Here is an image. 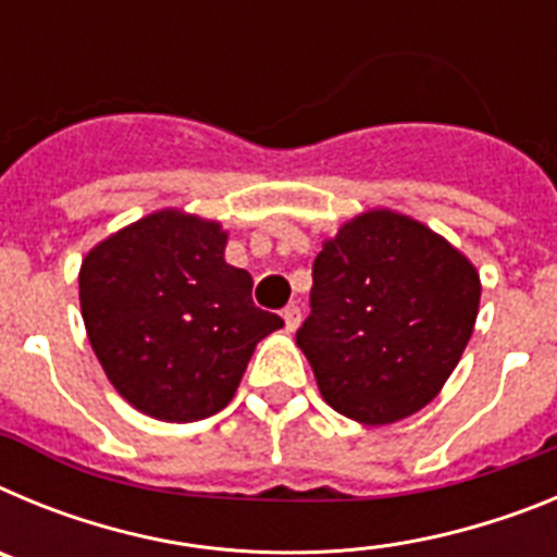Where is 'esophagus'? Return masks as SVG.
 <instances>
[{"label": "esophagus", "mask_w": 557, "mask_h": 557, "mask_svg": "<svg viewBox=\"0 0 557 557\" xmlns=\"http://www.w3.org/2000/svg\"><path fill=\"white\" fill-rule=\"evenodd\" d=\"M284 323H287V332H295V329L301 326V309L295 307V304L284 309Z\"/></svg>", "instance_id": "esophagus-1"}]
</instances>
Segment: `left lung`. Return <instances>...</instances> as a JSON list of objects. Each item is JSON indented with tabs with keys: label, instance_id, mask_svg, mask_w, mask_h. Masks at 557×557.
Masks as SVG:
<instances>
[{
	"label": "left lung",
	"instance_id": "obj_1",
	"mask_svg": "<svg viewBox=\"0 0 557 557\" xmlns=\"http://www.w3.org/2000/svg\"><path fill=\"white\" fill-rule=\"evenodd\" d=\"M480 293V273L449 239L401 211L368 209L323 239L312 314L295 343L332 410L366 426L396 424L446 385Z\"/></svg>",
	"mask_w": 557,
	"mask_h": 557
}]
</instances>
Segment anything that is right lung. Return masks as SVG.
<instances>
[{
	"mask_svg": "<svg viewBox=\"0 0 557 557\" xmlns=\"http://www.w3.org/2000/svg\"><path fill=\"white\" fill-rule=\"evenodd\" d=\"M228 231L152 211L88 250L81 312L108 382L127 405L189 424L234 398L259 339L282 329L253 304L248 270L225 262Z\"/></svg>",
	"mask_w": 557,
	"mask_h": 557,
	"instance_id": "right-lung-1",
	"label": "right lung"
}]
</instances>
